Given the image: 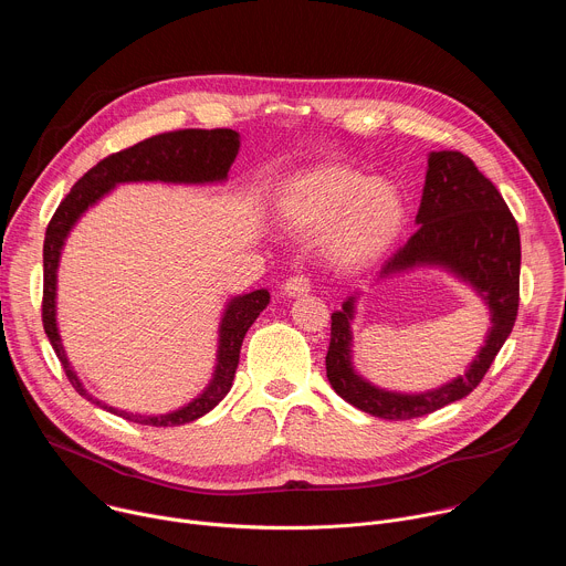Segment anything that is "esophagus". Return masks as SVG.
Returning <instances> with one entry per match:
<instances>
[{"instance_id":"34e87169","label":"esophagus","mask_w":566,"mask_h":566,"mask_svg":"<svg viewBox=\"0 0 566 566\" xmlns=\"http://www.w3.org/2000/svg\"><path fill=\"white\" fill-rule=\"evenodd\" d=\"M308 291H311V284L302 275L286 280L282 286V295H286V297H304V295H308Z\"/></svg>"}]
</instances>
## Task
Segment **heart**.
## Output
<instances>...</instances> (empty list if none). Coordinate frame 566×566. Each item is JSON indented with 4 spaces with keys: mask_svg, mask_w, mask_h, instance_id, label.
Returning a JSON list of instances; mask_svg holds the SVG:
<instances>
[{
    "mask_svg": "<svg viewBox=\"0 0 566 566\" xmlns=\"http://www.w3.org/2000/svg\"><path fill=\"white\" fill-rule=\"evenodd\" d=\"M277 223L293 237L322 239V253L340 271H363L382 260L402 232L408 203L400 188L367 179L343 164H315L277 190Z\"/></svg>",
    "mask_w": 566,
    "mask_h": 566,
    "instance_id": "obj_1",
    "label": "heart"
}]
</instances>
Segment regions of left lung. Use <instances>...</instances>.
Listing matches in <instances>:
<instances>
[{
	"label": "left lung",
	"instance_id": "obj_1",
	"mask_svg": "<svg viewBox=\"0 0 566 566\" xmlns=\"http://www.w3.org/2000/svg\"><path fill=\"white\" fill-rule=\"evenodd\" d=\"M417 232L380 269L376 282L421 269L443 271L489 308L491 327L465 371L426 391L374 385L354 365V319L363 291L332 313L327 378L349 406L389 421H408L465 398L513 332L520 304V230L491 184L461 151H430Z\"/></svg>",
	"mask_w": 566,
	"mask_h": 566
}]
</instances>
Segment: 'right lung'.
Returning <instances> with one entry per match:
<instances>
[{
	"mask_svg": "<svg viewBox=\"0 0 566 566\" xmlns=\"http://www.w3.org/2000/svg\"><path fill=\"white\" fill-rule=\"evenodd\" d=\"M241 136L232 129H181L170 134L151 136L129 149L103 158L96 168H92L80 179L66 199L55 210L46 237H44V302H42V322L46 338L60 358L66 378L80 396L92 400L94 406L123 417L138 426L151 428H175L186 426L212 408H217L223 396L230 391L234 371L239 365L241 343L260 313L269 306L271 293L258 289L251 293L230 295L223 304L217 329V356L208 385L186 406L166 412V415H140L109 406V402L96 398L75 374L71 360L66 358L60 327H57V269L66 239L75 223L85 217V212L98 206L107 195L125 184H168V186H217L228 181V170L239 154Z\"/></svg>",
	"mask_w": 566,
	"mask_h": 566,
	"instance_id": "add662e5",
	"label": "right lung"
}]
</instances>
